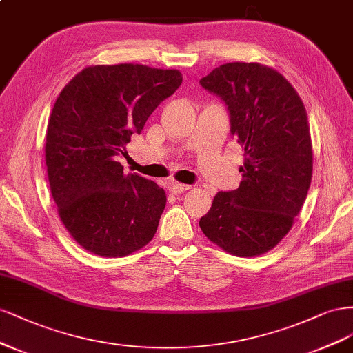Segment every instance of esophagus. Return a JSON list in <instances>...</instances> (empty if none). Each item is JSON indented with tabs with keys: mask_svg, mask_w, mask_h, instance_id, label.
<instances>
[{
	"mask_svg": "<svg viewBox=\"0 0 353 353\" xmlns=\"http://www.w3.org/2000/svg\"><path fill=\"white\" fill-rule=\"evenodd\" d=\"M188 189H190L189 185H181V183H172V185H170V190H172L174 195H179V193H183Z\"/></svg>",
	"mask_w": 353,
	"mask_h": 353,
	"instance_id": "obj_1",
	"label": "esophagus"
}]
</instances>
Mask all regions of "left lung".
Wrapping results in <instances>:
<instances>
[{
    "label": "left lung",
    "instance_id": "left-lung-1",
    "mask_svg": "<svg viewBox=\"0 0 353 353\" xmlns=\"http://www.w3.org/2000/svg\"><path fill=\"white\" fill-rule=\"evenodd\" d=\"M227 107L230 133L245 150L237 189L219 192L199 220L211 242L256 256L289 233L312 177L310 123L296 90L258 63H227L199 81Z\"/></svg>",
    "mask_w": 353,
    "mask_h": 353
}]
</instances>
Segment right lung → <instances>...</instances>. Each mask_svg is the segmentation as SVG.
<instances>
[{
  "mask_svg": "<svg viewBox=\"0 0 353 353\" xmlns=\"http://www.w3.org/2000/svg\"><path fill=\"white\" fill-rule=\"evenodd\" d=\"M179 70L142 64L92 65L57 98L45 161L51 195L74 241L99 256H126L154 237L167 196L155 181L124 174L119 158L160 102L181 85Z\"/></svg>",
  "mask_w": 353,
  "mask_h": 353,
  "instance_id": "add662e5",
  "label": "right lung"
}]
</instances>
